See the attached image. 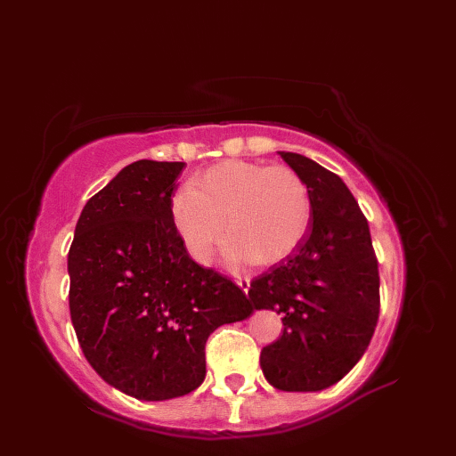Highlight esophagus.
<instances>
[{
  "instance_id": "obj_1",
  "label": "esophagus",
  "mask_w": 456,
  "mask_h": 456,
  "mask_svg": "<svg viewBox=\"0 0 456 456\" xmlns=\"http://www.w3.org/2000/svg\"><path fill=\"white\" fill-rule=\"evenodd\" d=\"M236 284L238 286H240V289H242V292H249V286H251V279L248 277V275H244V277H236Z\"/></svg>"
}]
</instances>
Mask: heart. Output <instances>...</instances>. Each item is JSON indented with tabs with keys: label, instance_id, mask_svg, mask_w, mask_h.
<instances>
[{
	"label": "heart",
	"instance_id": "1",
	"mask_svg": "<svg viewBox=\"0 0 456 456\" xmlns=\"http://www.w3.org/2000/svg\"><path fill=\"white\" fill-rule=\"evenodd\" d=\"M310 214L306 183L284 164L227 160L172 198L175 231L186 253L200 265L210 262L225 227L234 240L229 249L232 260L273 265L299 246Z\"/></svg>",
	"mask_w": 456,
	"mask_h": 456
}]
</instances>
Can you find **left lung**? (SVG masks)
Instances as JSON below:
<instances>
[{
	"label": "left lung",
	"mask_w": 456,
	"mask_h": 456,
	"mask_svg": "<svg viewBox=\"0 0 456 456\" xmlns=\"http://www.w3.org/2000/svg\"><path fill=\"white\" fill-rule=\"evenodd\" d=\"M282 160L308 186L310 231L279 265L251 281L255 308L282 316L260 368L284 392H318L344 379L368 349L379 320V266L366 216L344 181L297 153Z\"/></svg>",
	"instance_id": "left-lung-1"
}]
</instances>
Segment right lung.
<instances>
[{
	"label": "right lung",
	"instance_id": "add662e5",
	"mask_svg": "<svg viewBox=\"0 0 456 456\" xmlns=\"http://www.w3.org/2000/svg\"><path fill=\"white\" fill-rule=\"evenodd\" d=\"M184 162L136 160L85 205L68 251L69 316L90 366L143 401L190 394L205 344L253 306L240 286L186 253L172 220Z\"/></svg>",
	"mask_w": 456,
	"mask_h": 456
}]
</instances>
